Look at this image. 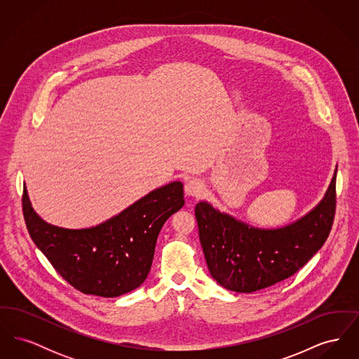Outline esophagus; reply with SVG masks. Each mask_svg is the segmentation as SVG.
I'll use <instances>...</instances> for the list:
<instances>
[{
    "mask_svg": "<svg viewBox=\"0 0 359 359\" xmlns=\"http://www.w3.org/2000/svg\"><path fill=\"white\" fill-rule=\"evenodd\" d=\"M205 191V186L199 179H191L186 183V192L189 196H201Z\"/></svg>",
    "mask_w": 359,
    "mask_h": 359,
    "instance_id": "34e87169",
    "label": "esophagus"
}]
</instances>
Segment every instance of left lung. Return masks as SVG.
Here are the masks:
<instances>
[{
    "mask_svg": "<svg viewBox=\"0 0 359 359\" xmlns=\"http://www.w3.org/2000/svg\"><path fill=\"white\" fill-rule=\"evenodd\" d=\"M337 208V171L325 199L290 226L264 230L222 214L205 202L195 205L199 239L211 276L226 290L252 293L303 268L328 237Z\"/></svg>",
    "mask_w": 359,
    "mask_h": 359,
    "instance_id": "8db88e82",
    "label": "left lung"
}]
</instances>
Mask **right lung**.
Returning <instances> with one entry per match:
<instances>
[{"mask_svg": "<svg viewBox=\"0 0 359 359\" xmlns=\"http://www.w3.org/2000/svg\"><path fill=\"white\" fill-rule=\"evenodd\" d=\"M183 205V184L173 182L95 227L69 230L39 218L25 187L22 192V214L36 246L69 285L102 297H117L145 281L157 236Z\"/></svg>", "mask_w": 359, "mask_h": 359, "instance_id": "add662e5", "label": "right lung"}]
</instances>
